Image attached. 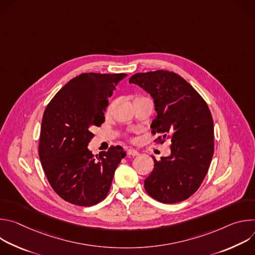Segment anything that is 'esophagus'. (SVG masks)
<instances>
[{"label":"esophagus","mask_w":255,"mask_h":255,"mask_svg":"<svg viewBox=\"0 0 255 255\" xmlns=\"http://www.w3.org/2000/svg\"><path fill=\"white\" fill-rule=\"evenodd\" d=\"M127 154L131 155V156H137V155H139V152L134 150V149H128L127 150Z\"/></svg>","instance_id":"obj_1"}]
</instances>
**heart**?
I'll list each match as a JSON object with an SVG mask.
<instances>
[{"label": "heart", "instance_id": "b5f03b06", "mask_svg": "<svg viewBox=\"0 0 255 255\" xmlns=\"http://www.w3.org/2000/svg\"><path fill=\"white\" fill-rule=\"evenodd\" d=\"M111 109H112V105H110V106H109V108H108V111H110V110H111Z\"/></svg>", "mask_w": 255, "mask_h": 255}]
</instances>
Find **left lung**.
I'll return each instance as SVG.
<instances>
[{
    "label": "left lung",
    "instance_id": "obj_1",
    "mask_svg": "<svg viewBox=\"0 0 255 255\" xmlns=\"http://www.w3.org/2000/svg\"><path fill=\"white\" fill-rule=\"evenodd\" d=\"M135 84L154 100L156 117L152 134L171 140L170 155L154 160L144 180L147 194L158 202L173 204L190 198L202 185L214 154V123L200 94L175 72L155 70L133 75ZM157 141V139H155Z\"/></svg>",
    "mask_w": 255,
    "mask_h": 255
}]
</instances>
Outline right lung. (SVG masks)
Masks as SVG:
<instances>
[{
    "instance_id": "add662e5",
    "label": "right lung",
    "mask_w": 255,
    "mask_h": 255,
    "mask_svg": "<svg viewBox=\"0 0 255 255\" xmlns=\"http://www.w3.org/2000/svg\"><path fill=\"white\" fill-rule=\"evenodd\" d=\"M126 76L82 74L62 87L45 109L39 158L51 188L70 204L90 207L103 201L126 156L119 145L99 156L88 149L92 129L105 122L108 99Z\"/></svg>"
}]
</instances>
